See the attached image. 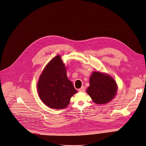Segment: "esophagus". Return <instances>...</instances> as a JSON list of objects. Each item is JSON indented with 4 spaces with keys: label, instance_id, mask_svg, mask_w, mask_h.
Returning a JSON list of instances; mask_svg holds the SVG:
<instances>
[{
    "label": "esophagus",
    "instance_id": "obj_1",
    "mask_svg": "<svg viewBox=\"0 0 146 146\" xmlns=\"http://www.w3.org/2000/svg\"><path fill=\"white\" fill-rule=\"evenodd\" d=\"M85 91V87L84 86L78 89V92H84Z\"/></svg>",
    "mask_w": 146,
    "mask_h": 146
}]
</instances>
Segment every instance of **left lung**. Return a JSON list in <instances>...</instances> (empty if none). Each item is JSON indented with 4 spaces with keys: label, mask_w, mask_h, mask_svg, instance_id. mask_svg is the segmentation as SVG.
<instances>
[{
    "label": "left lung",
    "mask_w": 146,
    "mask_h": 146,
    "mask_svg": "<svg viewBox=\"0 0 146 146\" xmlns=\"http://www.w3.org/2000/svg\"><path fill=\"white\" fill-rule=\"evenodd\" d=\"M117 91V84L109 76L95 72L90 76L87 93L95 103L105 104L110 102L115 96Z\"/></svg>",
    "instance_id": "left-lung-1"
}]
</instances>
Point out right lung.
I'll return each instance as SVG.
<instances>
[{
  "instance_id": "add662e5",
  "label": "right lung",
  "mask_w": 146,
  "mask_h": 146,
  "mask_svg": "<svg viewBox=\"0 0 146 146\" xmlns=\"http://www.w3.org/2000/svg\"><path fill=\"white\" fill-rule=\"evenodd\" d=\"M37 89L41 101L56 109L66 107L71 97L77 91L66 76L65 65L60 56L53 58L40 76Z\"/></svg>"
}]
</instances>
